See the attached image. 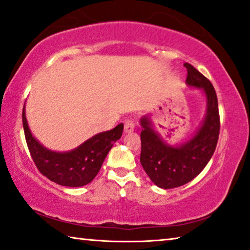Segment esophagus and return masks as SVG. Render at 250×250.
Segmentation results:
<instances>
[{"instance_id": "1", "label": "esophagus", "mask_w": 250, "mask_h": 250, "mask_svg": "<svg viewBox=\"0 0 250 250\" xmlns=\"http://www.w3.org/2000/svg\"><path fill=\"white\" fill-rule=\"evenodd\" d=\"M135 128V123L132 120H126L124 123V130L125 133H132Z\"/></svg>"}]
</instances>
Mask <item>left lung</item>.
Listing matches in <instances>:
<instances>
[{"label": "left lung", "instance_id": "left-lung-1", "mask_svg": "<svg viewBox=\"0 0 250 250\" xmlns=\"http://www.w3.org/2000/svg\"><path fill=\"white\" fill-rule=\"evenodd\" d=\"M187 86L201 89L206 99V113L199 127L180 144H168L155 130L151 116L144 115L142 126L141 164L151 181L161 189H174L193 180L206 167L217 146L220 130L218 99L214 88L205 76L190 63Z\"/></svg>", "mask_w": 250, "mask_h": 250}]
</instances>
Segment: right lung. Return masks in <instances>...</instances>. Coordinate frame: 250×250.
Masks as SVG:
<instances>
[{"mask_svg": "<svg viewBox=\"0 0 250 250\" xmlns=\"http://www.w3.org/2000/svg\"><path fill=\"white\" fill-rule=\"evenodd\" d=\"M22 121L26 144L38 170L59 186L70 188L83 187L93 181L124 129V125L118 124L113 129L96 134L70 151L57 152L43 146L33 136L25 116V104Z\"/></svg>", "mask_w": 250, "mask_h": 250, "instance_id": "obj_1", "label": "right lung"}]
</instances>
